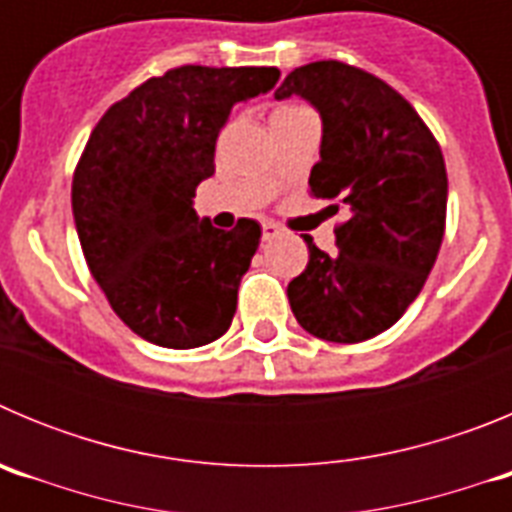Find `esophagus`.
I'll return each mask as SVG.
<instances>
[{"label":"esophagus","instance_id":"esophagus-1","mask_svg":"<svg viewBox=\"0 0 512 512\" xmlns=\"http://www.w3.org/2000/svg\"><path fill=\"white\" fill-rule=\"evenodd\" d=\"M279 233H282V230H279V225L261 223V238H264V241H274Z\"/></svg>","mask_w":512,"mask_h":512}]
</instances>
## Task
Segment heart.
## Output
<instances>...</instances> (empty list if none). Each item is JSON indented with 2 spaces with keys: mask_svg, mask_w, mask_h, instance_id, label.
I'll return each mask as SVG.
<instances>
[{
  "mask_svg": "<svg viewBox=\"0 0 512 512\" xmlns=\"http://www.w3.org/2000/svg\"><path fill=\"white\" fill-rule=\"evenodd\" d=\"M282 110H297V107H292V104H284V107H279L277 112H282Z\"/></svg>",
  "mask_w": 512,
  "mask_h": 512,
  "instance_id": "obj_1",
  "label": "heart"
}]
</instances>
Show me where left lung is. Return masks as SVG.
<instances>
[{"label":"left lung","mask_w":512,"mask_h":512,"mask_svg":"<svg viewBox=\"0 0 512 512\" xmlns=\"http://www.w3.org/2000/svg\"><path fill=\"white\" fill-rule=\"evenodd\" d=\"M300 97L323 122L310 192L330 200L336 253L305 235L310 261L287 287L297 323L315 338L359 343L402 318L436 264L449 179L436 138L408 99L341 61L300 66L274 99Z\"/></svg>","instance_id":"8db88e82"}]
</instances>
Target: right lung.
I'll return each instance as SVG.
<instances>
[{"label": "right lung", "instance_id": "add662e5", "mask_svg": "<svg viewBox=\"0 0 512 512\" xmlns=\"http://www.w3.org/2000/svg\"><path fill=\"white\" fill-rule=\"evenodd\" d=\"M274 66H179L115 102L71 184L81 251L117 318L148 343L197 348L230 328L261 241L256 220L217 230L194 210L233 104L266 94Z\"/></svg>", "mask_w": 512, "mask_h": 512}]
</instances>
